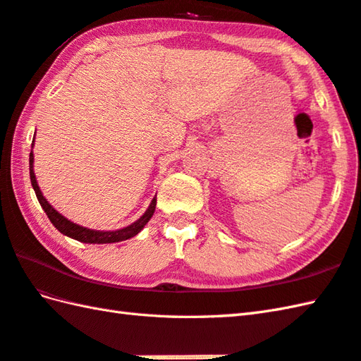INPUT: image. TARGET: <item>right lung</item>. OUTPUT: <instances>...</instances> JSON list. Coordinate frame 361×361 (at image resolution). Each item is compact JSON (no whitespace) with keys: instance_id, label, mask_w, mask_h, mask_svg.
<instances>
[{"instance_id":"add662e5","label":"right lung","mask_w":361,"mask_h":361,"mask_svg":"<svg viewBox=\"0 0 361 361\" xmlns=\"http://www.w3.org/2000/svg\"><path fill=\"white\" fill-rule=\"evenodd\" d=\"M32 147H34V144H32ZM29 175H30V185H32V188L35 190L38 203L42 204V208L44 209L46 216H48V219L51 220V224L56 226L62 234L71 237V239H74V240L83 242V243H114V242L127 240V239H130V237H133L140 233L141 229L147 225V221L152 219L153 212H155L157 197L153 198L147 211L142 214V217H140L136 221H133L132 225H128L126 228L116 229V231H96V229L83 228L80 225L73 224V221L68 220L66 217H63L62 214L54 209L52 206L48 203V200L43 197L40 188H38V185H37V178L34 173V153H32V150H30V153H29Z\"/></svg>"}]
</instances>
